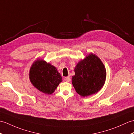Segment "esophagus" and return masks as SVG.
I'll return each instance as SVG.
<instances>
[{"label": "esophagus", "mask_w": 134, "mask_h": 134, "mask_svg": "<svg viewBox=\"0 0 134 134\" xmlns=\"http://www.w3.org/2000/svg\"><path fill=\"white\" fill-rule=\"evenodd\" d=\"M64 80L66 82H70L71 80V77L70 76H67L64 77Z\"/></svg>", "instance_id": "obj_1"}]
</instances>
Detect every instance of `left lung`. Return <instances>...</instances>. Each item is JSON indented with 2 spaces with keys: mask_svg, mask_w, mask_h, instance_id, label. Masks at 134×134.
Returning <instances> with one entry per match:
<instances>
[{
  "mask_svg": "<svg viewBox=\"0 0 134 134\" xmlns=\"http://www.w3.org/2000/svg\"><path fill=\"white\" fill-rule=\"evenodd\" d=\"M72 83L76 92L82 96L95 94L103 86L106 71L100 59L91 54L80 61L75 67Z\"/></svg>",
  "mask_w": 134,
  "mask_h": 134,
  "instance_id": "1",
  "label": "left lung"
}]
</instances>
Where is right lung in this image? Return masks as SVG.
<instances>
[{
    "instance_id": "add662e5",
    "label": "right lung",
    "mask_w": 134,
    "mask_h": 134,
    "mask_svg": "<svg viewBox=\"0 0 134 134\" xmlns=\"http://www.w3.org/2000/svg\"><path fill=\"white\" fill-rule=\"evenodd\" d=\"M30 79L35 87L48 95L54 92L62 80L57 68L43 60H37L33 63Z\"/></svg>"
}]
</instances>
